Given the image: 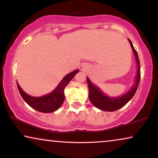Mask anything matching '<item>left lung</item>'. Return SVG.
Instances as JSON below:
<instances>
[{"mask_svg":"<svg viewBox=\"0 0 158 158\" xmlns=\"http://www.w3.org/2000/svg\"><path fill=\"white\" fill-rule=\"evenodd\" d=\"M128 41L130 44H131V48H132L133 55H134L135 57V65H136V74H135L134 79V83L127 93H125L121 96H109V95H106L98 86L94 85L88 77H87V85H88L89 87V101L95 107L102 111H114L124 106L131 101L133 95H135L138 87H139L141 78L140 61H139L137 52L135 51L134 47H133L132 42L130 39H128Z\"/></svg>","mask_w":158,"mask_h":158,"instance_id":"left-lung-1","label":"left lung"}]
</instances>
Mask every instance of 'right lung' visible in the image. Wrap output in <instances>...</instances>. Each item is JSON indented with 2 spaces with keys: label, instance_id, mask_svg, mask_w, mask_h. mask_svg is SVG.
<instances>
[{
  "label": "right lung",
  "instance_id": "add662e5",
  "mask_svg": "<svg viewBox=\"0 0 158 158\" xmlns=\"http://www.w3.org/2000/svg\"><path fill=\"white\" fill-rule=\"evenodd\" d=\"M79 71V70L77 69L72 72L68 73L63 77V79L52 92L41 97H34L29 95L21 88L17 81V87L22 98L30 106L40 112L52 113L57 110L63 104L65 99V87L73 79L74 75L77 74Z\"/></svg>",
  "mask_w": 158,
  "mask_h": 158
}]
</instances>
